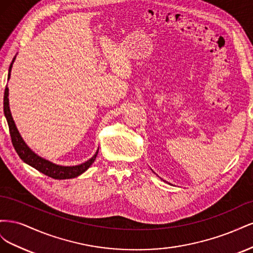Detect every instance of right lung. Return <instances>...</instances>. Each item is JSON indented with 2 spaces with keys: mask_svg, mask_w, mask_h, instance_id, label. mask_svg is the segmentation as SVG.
Returning <instances> with one entry per match:
<instances>
[{
  "mask_svg": "<svg viewBox=\"0 0 253 253\" xmlns=\"http://www.w3.org/2000/svg\"><path fill=\"white\" fill-rule=\"evenodd\" d=\"M14 59H16V57L13 58L12 62L10 63V66H9L8 79L10 77V71H11ZM4 114H5V117L7 120V124H8L12 145H13L14 150H16V152L18 153L20 158L27 165L32 166L33 168H35L36 170L49 176V177H51L53 179H68V178L77 177V176H79L83 172H85L90 167V165L95 162V159L98 154V151L95 153V155L93 157H91L89 160H87V162L83 163L79 166H74V167L58 166V165L52 164V163L48 162V160H45V159L38 156L37 154H35V153L27 147L26 143L23 141L22 137L20 136L18 129L16 127V125H14V121L12 119L11 113L9 110L8 87L7 86L5 87V93H4Z\"/></svg>",
  "mask_w": 253,
  "mask_h": 253,
  "instance_id": "obj_1",
  "label": "right lung"
}]
</instances>
